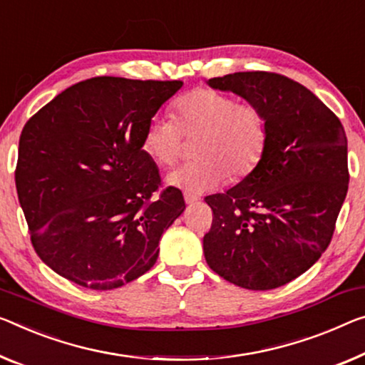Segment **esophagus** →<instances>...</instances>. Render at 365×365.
<instances>
[{
	"label": "esophagus",
	"mask_w": 365,
	"mask_h": 365,
	"mask_svg": "<svg viewBox=\"0 0 365 365\" xmlns=\"http://www.w3.org/2000/svg\"><path fill=\"white\" fill-rule=\"evenodd\" d=\"M184 200H186V204H195V202L199 200V197L195 194H190V192H184Z\"/></svg>",
	"instance_id": "34e87169"
}]
</instances>
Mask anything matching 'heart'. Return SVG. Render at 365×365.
Returning <instances> with one entry per match:
<instances>
[{
  "label": "heart",
  "mask_w": 365,
  "mask_h": 365,
  "mask_svg": "<svg viewBox=\"0 0 365 365\" xmlns=\"http://www.w3.org/2000/svg\"><path fill=\"white\" fill-rule=\"evenodd\" d=\"M176 120L156 114L145 125L143 147L161 166H173L184 137L195 138L197 160L168 176L173 186L205 192L225 181L250 176L264 158L269 128L261 108L238 103L230 94L209 88L192 89L175 104Z\"/></svg>",
  "instance_id": "1"
}]
</instances>
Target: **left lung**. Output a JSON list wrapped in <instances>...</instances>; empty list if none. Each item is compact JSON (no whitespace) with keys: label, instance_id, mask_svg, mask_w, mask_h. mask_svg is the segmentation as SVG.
<instances>
[{"label":"left lung","instance_id":"left-lung-1","mask_svg":"<svg viewBox=\"0 0 365 365\" xmlns=\"http://www.w3.org/2000/svg\"><path fill=\"white\" fill-rule=\"evenodd\" d=\"M209 86L261 108L269 138L250 176L204 199L214 212L205 261L238 287H280L331 243L349 184L344 127L310 89L279 73L240 71Z\"/></svg>","mask_w":365,"mask_h":365}]
</instances>
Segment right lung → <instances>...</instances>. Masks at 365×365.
Returning a JSON list of instances; mask_svg holds the SVG:
<instances>
[{
	"instance_id": "right-lung-1",
	"label": "right lung",
	"mask_w": 365,
	"mask_h": 365,
	"mask_svg": "<svg viewBox=\"0 0 365 365\" xmlns=\"http://www.w3.org/2000/svg\"><path fill=\"white\" fill-rule=\"evenodd\" d=\"M181 86L178 80L91 78L26 122L16 189L34 250L61 277L112 290L158 259L161 235L186 204L178 187L160 190L143 132Z\"/></svg>"
}]
</instances>
